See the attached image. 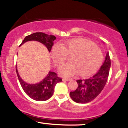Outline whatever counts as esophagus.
Listing matches in <instances>:
<instances>
[{
	"mask_svg": "<svg viewBox=\"0 0 128 128\" xmlns=\"http://www.w3.org/2000/svg\"><path fill=\"white\" fill-rule=\"evenodd\" d=\"M72 80V79L70 78H62V80L63 81H65V80H66V81H69V80Z\"/></svg>",
	"mask_w": 128,
	"mask_h": 128,
	"instance_id": "obj_1",
	"label": "esophagus"
}]
</instances>
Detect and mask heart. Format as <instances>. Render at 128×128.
Segmentation results:
<instances>
[{"label":"heart","instance_id":"1","mask_svg":"<svg viewBox=\"0 0 128 128\" xmlns=\"http://www.w3.org/2000/svg\"><path fill=\"white\" fill-rule=\"evenodd\" d=\"M66 56H71V63L60 68L59 73L63 76H71L77 73L82 77L91 75L100 67L104 58L98 45L83 38L69 40L52 48L51 57L57 67L64 64Z\"/></svg>","mask_w":128,"mask_h":128}]
</instances>
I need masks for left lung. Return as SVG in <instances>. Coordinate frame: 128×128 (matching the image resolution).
I'll use <instances>...</instances> for the list:
<instances>
[{
    "label": "left lung",
    "mask_w": 128,
    "mask_h": 128,
    "mask_svg": "<svg viewBox=\"0 0 128 128\" xmlns=\"http://www.w3.org/2000/svg\"><path fill=\"white\" fill-rule=\"evenodd\" d=\"M111 67V60L109 53L100 68L92 77L76 80L78 86L74 92H70V96L73 101L80 104H86L94 100L100 93L106 84Z\"/></svg>",
    "instance_id": "obj_1"
}]
</instances>
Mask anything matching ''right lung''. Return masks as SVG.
I'll return each mask as SVG.
<instances>
[{"mask_svg":"<svg viewBox=\"0 0 128 128\" xmlns=\"http://www.w3.org/2000/svg\"><path fill=\"white\" fill-rule=\"evenodd\" d=\"M55 39L56 37L54 36L46 34L42 32H36L26 36L20 46L24 42L29 41H36L43 44L49 52H50ZM16 72L20 85L25 93L31 99L37 101H45L50 98L54 93L56 84L62 81V79L58 77L56 73L50 71L46 77L42 79V81L38 83L30 84L24 82L20 78L17 67Z\"/></svg>","mask_w":128,"mask_h":128,"instance_id":"1","label":"right lung"}]
</instances>
